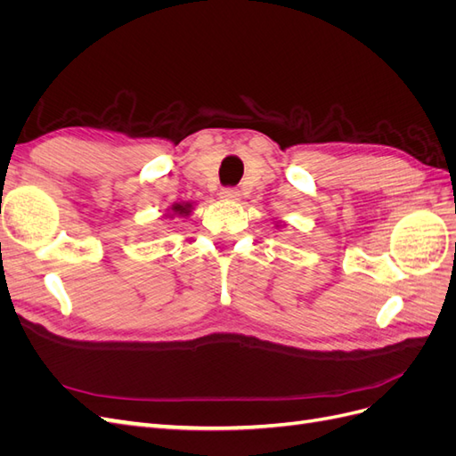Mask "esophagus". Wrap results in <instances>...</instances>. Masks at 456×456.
Here are the masks:
<instances>
[{"instance_id":"obj_1","label":"esophagus","mask_w":456,"mask_h":456,"mask_svg":"<svg viewBox=\"0 0 456 456\" xmlns=\"http://www.w3.org/2000/svg\"><path fill=\"white\" fill-rule=\"evenodd\" d=\"M220 198H223L224 201H238L240 191L236 188H224L223 191H220Z\"/></svg>"}]
</instances>
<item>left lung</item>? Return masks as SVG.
Listing matches in <instances>:
<instances>
[{"label":"left lung","instance_id":"obj_1","mask_svg":"<svg viewBox=\"0 0 456 456\" xmlns=\"http://www.w3.org/2000/svg\"><path fill=\"white\" fill-rule=\"evenodd\" d=\"M278 226H280V223H278Z\"/></svg>","mask_w":456,"mask_h":456}]
</instances>
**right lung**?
Instances as JSON below:
<instances>
[{
	"instance_id": "right-lung-1",
	"label": "right lung",
	"mask_w": 456,
	"mask_h": 456,
	"mask_svg": "<svg viewBox=\"0 0 456 456\" xmlns=\"http://www.w3.org/2000/svg\"><path fill=\"white\" fill-rule=\"evenodd\" d=\"M191 209H194V205H191L190 201H183V203H173L169 207V215L167 216H188L191 213Z\"/></svg>"
}]
</instances>
